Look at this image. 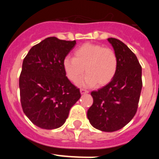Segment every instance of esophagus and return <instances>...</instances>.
<instances>
[{"instance_id": "esophagus-1", "label": "esophagus", "mask_w": 159, "mask_h": 159, "mask_svg": "<svg viewBox=\"0 0 159 159\" xmlns=\"http://www.w3.org/2000/svg\"><path fill=\"white\" fill-rule=\"evenodd\" d=\"M80 93H81V94H86V93H88V90L84 89V88H80Z\"/></svg>"}]
</instances>
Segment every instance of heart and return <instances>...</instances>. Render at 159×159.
Segmentation results:
<instances>
[{"mask_svg": "<svg viewBox=\"0 0 159 159\" xmlns=\"http://www.w3.org/2000/svg\"><path fill=\"white\" fill-rule=\"evenodd\" d=\"M66 76L72 83H77L87 75L82 84L94 86L98 83L104 86L115 77L118 68V57L113 49L98 43H85L74 51V57H66L63 60Z\"/></svg>", "mask_w": 159, "mask_h": 159, "instance_id": "heart-1", "label": "heart"}]
</instances>
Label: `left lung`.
I'll return each mask as SVG.
<instances>
[{"instance_id":"left-lung-1","label":"left lung","mask_w":159,"mask_h":159,"mask_svg":"<svg viewBox=\"0 0 159 159\" xmlns=\"http://www.w3.org/2000/svg\"><path fill=\"white\" fill-rule=\"evenodd\" d=\"M107 40L117 55V71L106 86L92 92L93 103L88 118L95 128L112 132L125 127L136 114L143 81L142 67L135 54L121 40Z\"/></svg>"}]
</instances>
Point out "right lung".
Masks as SVG:
<instances>
[{
	"instance_id": "obj_1",
	"label": "right lung",
	"mask_w": 159,
	"mask_h": 159,
	"mask_svg": "<svg viewBox=\"0 0 159 159\" xmlns=\"http://www.w3.org/2000/svg\"><path fill=\"white\" fill-rule=\"evenodd\" d=\"M75 40L48 37L34 45L25 57L19 79L20 103L33 124L52 130L61 127L80 92L66 76L63 60Z\"/></svg>"
}]
</instances>
